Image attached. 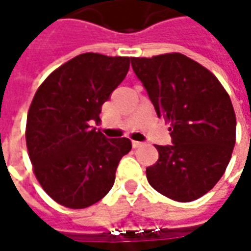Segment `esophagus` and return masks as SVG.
Returning a JSON list of instances; mask_svg holds the SVG:
<instances>
[{"mask_svg":"<svg viewBox=\"0 0 251 251\" xmlns=\"http://www.w3.org/2000/svg\"><path fill=\"white\" fill-rule=\"evenodd\" d=\"M131 144H133V148H141V147H144V142H141V141H133V142H131Z\"/></svg>","mask_w":251,"mask_h":251,"instance_id":"1","label":"esophagus"}]
</instances>
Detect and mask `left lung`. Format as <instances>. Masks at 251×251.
<instances>
[{"mask_svg": "<svg viewBox=\"0 0 251 251\" xmlns=\"http://www.w3.org/2000/svg\"><path fill=\"white\" fill-rule=\"evenodd\" d=\"M158 117L168 122L172 145H156L158 160L147 168L157 192L194 201L219 181L235 145L237 118L218 77L183 53L131 57Z\"/></svg>", "mask_w": 251, "mask_h": 251, "instance_id": "1", "label": "left lung"}]
</instances>
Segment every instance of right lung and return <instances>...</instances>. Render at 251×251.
I'll list each match as a JSON object with an SVG mask.
<instances>
[{
	"label": "right lung",
	"mask_w": 251,
	"mask_h": 251,
	"mask_svg": "<svg viewBox=\"0 0 251 251\" xmlns=\"http://www.w3.org/2000/svg\"><path fill=\"white\" fill-rule=\"evenodd\" d=\"M131 57L86 52L52 71L37 88L26 117V148L33 174L60 205L80 210L104 198L129 138H106L91 127L118 87Z\"/></svg>",
	"instance_id": "add662e5"
}]
</instances>
